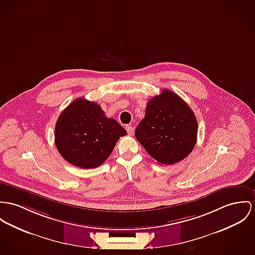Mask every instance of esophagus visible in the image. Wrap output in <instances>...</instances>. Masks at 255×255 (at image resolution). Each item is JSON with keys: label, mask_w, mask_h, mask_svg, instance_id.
<instances>
[{"label": "esophagus", "mask_w": 255, "mask_h": 255, "mask_svg": "<svg viewBox=\"0 0 255 255\" xmlns=\"http://www.w3.org/2000/svg\"><path fill=\"white\" fill-rule=\"evenodd\" d=\"M126 130H127V132H128L129 135H133V133H134V127H133L132 125H127V126H126Z\"/></svg>", "instance_id": "esophagus-1"}]
</instances>
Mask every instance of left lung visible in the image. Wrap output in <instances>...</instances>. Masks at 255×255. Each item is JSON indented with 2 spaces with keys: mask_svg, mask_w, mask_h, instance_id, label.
<instances>
[{
  "mask_svg": "<svg viewBox=\"0 0 255 255\" xmlns=\"http://www.w3.org/2000/svg\"><path fill=\"white\" fill-rule=\"evenodd\" d=\"M198 123L190 107L171 90L150 99L135 136L160 164L172 165L186 158L196 144Z\"/></svg>",
  "mask_w": 255,
  "mask_h": 255,
  "instance_id": "1",
  "label": "left lung"
}]
</instances>
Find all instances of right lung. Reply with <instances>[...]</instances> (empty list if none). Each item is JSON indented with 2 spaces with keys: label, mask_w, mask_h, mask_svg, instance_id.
<instances>
[{
  "label": "right lung",
  "mask_w": 255,
  "mask_h": 255,
  "mask_svg": "<svg viewBox=\"0 0 255 255\" xmlns=\"http://www.w3.org/2000/svg\"><path fill=\"white\" fill-rule=\"evenodd\" d=\"M126 130L114 118H107L100 105L79 98L59 116L55 144L59 153L82 169L101 166L113 152Z\"/></svg>",
  "instance_id": "right-lung-1"
}]
</instances>
